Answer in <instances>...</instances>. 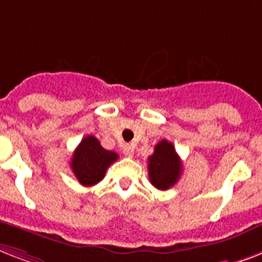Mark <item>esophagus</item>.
Segmentation results:
<instances>
[{
  "instance_id": "34e87169",
  "label": "esophagus",
  "mask_w": 262,
  "mask_h": 262,
  "mask_svg": "<svg viewBox=\"0 0 262 262\" xmlns=\"http://www.w3.org/2000/svg\"><path fill=\"white\" fill-rule=\"evenodd\" d=\"M121 150H123V154H124L125 157H133L134 156V147L131 146V144L124 143L123 146H121Z\"/></svg>"
}]
</instances>
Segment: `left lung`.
Masks as SVG:
<instances>
[{
  "instance_id": "obj_1",
  "label": "left lung",
  "mask_w": 262,
  "mask_h": 262,
  "mask_svg": "<svg viewBox=\"0 0 262 262\" xmlns=\"http://www.w3.org/2000/svg\"><path fill=\"white\" fill-rule=\"evenodd\" d=\"M148 177L157 189L166 190L179 181L183 165L174 146L167 141H161L148 157Z\"/></svg>"
}]
</instances>
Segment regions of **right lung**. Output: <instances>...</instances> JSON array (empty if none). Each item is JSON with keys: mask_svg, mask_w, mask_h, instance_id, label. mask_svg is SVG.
Listing matches in <instances>:
<instances>
[{"mask_svg": "<svg viewBox=\"0 0 262 262\" xmlns=\"http://www.w3.org/2000/svg\"><path fill=\"white\" fill-rule=\"evenodd\" d=\"M118 158L116 152L102 147L97 138L88 135L73 152L70 166L79 183L92 187L104 179L106 169Z\"/></svg>", "mask_w": 262, "mask_h": 262, "instance_id": "1", "label": "right lung"}]
</instances>
